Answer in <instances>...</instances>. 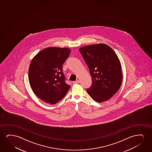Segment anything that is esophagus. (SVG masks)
I'll use <instances>...</instances> for the list:
<instances>
[{
    "mask_svg": "<svg viewBox=\"0 0 152 152\" xmlns=\"http://www.w3.org/2000/svg\"><path fill=\"white\" fill-rule=\"evenodd\" d=\"M73 83H79V80H76V81H74V82H73Z\"/></svg>",
    "mask_w": 152,
    "mask_h": 152,
    "instance_id": "obj_1",
    "label": "esophagus"
}]
</instances>
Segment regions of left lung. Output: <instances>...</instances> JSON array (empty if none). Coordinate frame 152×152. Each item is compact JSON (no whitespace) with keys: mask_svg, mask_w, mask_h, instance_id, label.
Segmentation results:
<instances>
[{"mask_svg":"<svg viewBox=\"0 0 152 152\" xmlns=\"http://www.w3.org/2000/svg\"><path fill=\"white\" fill-rule=\"evenodd\" d=\"M79 51L92 77L88 94L96 102L107 101L118 90L123 80L118 56L110 47L103 44L83 47Z\"/></svg>","mask_w":152,"mask_h":152,"instance_id":"8db88e82","label":"left lung"}]
</instances>
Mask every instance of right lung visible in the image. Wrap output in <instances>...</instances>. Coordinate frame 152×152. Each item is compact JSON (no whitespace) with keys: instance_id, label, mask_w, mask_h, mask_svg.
<instances>
[{"instance_id":"right-lung-1","label":"right lung","mask_w":152,"mask_h":152,"mask_svg":"<svg viewBox=\"0 0 152 152\" xmlns=\"http://www.w3.org/2000/svg\"><path fill=\"white\" fill-rule=\"evenodd\" d=\"M71 51L69 48L50 47L40 51L32 59L28 70L29 84L34 93L45 102L55 104L69 89L62 66Z\"/></svg>"}]
</instances>
